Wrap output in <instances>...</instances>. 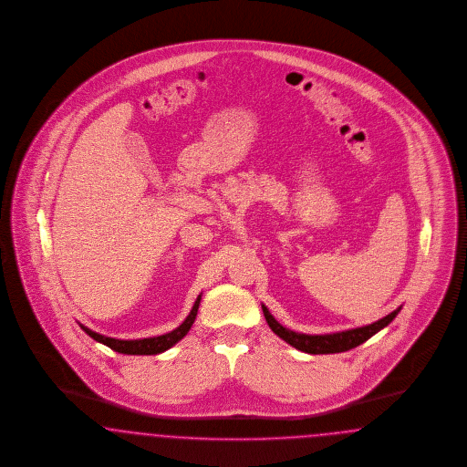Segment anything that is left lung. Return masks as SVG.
<instances>
[{"mask_svg":"<svg viewBox=\"0 0 467 467\" xmlns=\"http://www.w3.org/2000/svg\"><path fill=\"white\" fill-rule=\"evenodd\" d=\"M400 311H401V307H398L396 311H392L391 315L375 321L372 325H367V327H359V328H353V330H344V332H337V334H327V336H307V334H299V332L285 328L269 313V309L262 304V313L265 317L267 325L271 327V330L280 338H283L285 342L294 346L296 349L304 351V353H309V355H332V353L349 351V349H353L356 346L363 344L365 340H368L377 332H380L384 327H388Z\"/></svg>","mask_w":467,"mask_h":467,"instance_id":"8db88e82","label":"left lung"}]
</instances>
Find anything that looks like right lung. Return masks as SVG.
Instances as JSON below:
<instances>
[{"instance_id": "1", "label": "right lung", "mask_w": 467, "mask_h": 467, "mask_svg": "<svg viewBox=\"0 0 467 467\" xmlns=\"http://www.w3.org/2000/svg\"><path fill=\"white\" fill-rule=\"evenodd\" d=\"M200 300H202V296H198V299L194 302L189 317L184 319V323L179 325L175 330L168 332L165 336L148 337V338H137V340H121V338L100 336V334L87 328L81 323H79V327L85 330V334H88L97 342L111 348L112 351H116V353H121V355H160V353L167 351L171 346H175L181 338L187 336V332L191 330V327L196 319V315H198Z\"/></svg>"}]
</instances>
